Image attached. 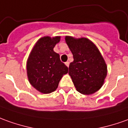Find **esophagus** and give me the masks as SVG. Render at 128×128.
Here are the masks:
<instances>
[{"mask_svg": "<svg viewBox=\"0 0 128 128\" xmlns=\"http://www.w3.org/2000/svg\"><path fill=\"white\" fill-rule=\"evenodd\" d=\"M66 66H68V67H69L70 62H68V61H67V62H66Z\"/></svg>", "mask_w": 128, "mask_h": 128, "instance_id": "1", "label": "esophagus"}]
</instances>
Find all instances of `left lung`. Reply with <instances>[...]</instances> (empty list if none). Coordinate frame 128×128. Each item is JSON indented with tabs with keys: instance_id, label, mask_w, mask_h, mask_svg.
<instances>
[{
	"instance_id": "obj_1",
	"label": "left lung",
	"mask_w": 128,
	"mask_h": 128,
	"mask_svg": "<svg viewBox=\"0 0 128 128\" xmlns=\"http://www.w3.org/2000/svg\"><path fill=\"white\" fill-rule=\"evenodd\" d=\"M66 42L73 55L68 73L76 89L84 95L96 92L102 86L107 74V67L100 51L85 38L66 36Z\"/></svg>"
}]
</instances>
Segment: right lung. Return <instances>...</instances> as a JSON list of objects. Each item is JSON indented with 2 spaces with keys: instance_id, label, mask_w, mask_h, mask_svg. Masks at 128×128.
<instances>
[{
  "instance_id": "right-lung-1",
  "label": "right lung",
  "mask_w": 128,
  "mask_h": 128,
  "mask_svg": "<svg viewBox=\"0 0 128 128\" xmlns=\"http://www.w3.org/2000/svg\"><path fill=\"white\" fill-rule=\"evenodd\" d=\"M60 37H43L36 42L29 55L26 64L29 82L36 90L47 94L55 91L68 68L60 61L54 48Z\"/></svg>"
}]
</instances>
